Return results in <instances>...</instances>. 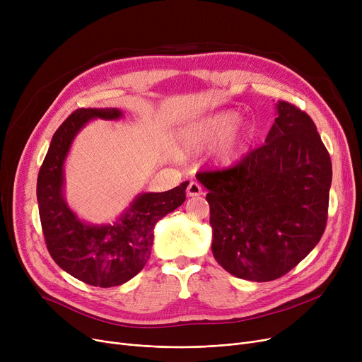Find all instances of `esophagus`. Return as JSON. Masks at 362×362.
<instances>
[{"label":"esophagus","mask_w":362,"mask_h":362,"mask_svg":"<svg viewBox=\"0 0 362 362\" xmlns=\"http://www.w3.org/2000/svg\"><path fill=\"white\" fill-rule=\"evenodd\" d=\"M186 194H187V197H199V195L204 194L202 186L198 182H191V183L187 185Z\"/></svg>","instance_id":"1"}]
</instances>
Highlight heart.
<instances>
[{
    "label": "heart",
    "mask_w": 362,
    "mask_h": 362,
    "mask_svg": "<svg viewBox=\"0 0 362 362\" xmlns=\"http://www.w3.org/2000/svg\"><path fill=\"white\" fill-rule=\"evenodd\" d=\"M238 119V112L223 111L189 124L185 133L186 146L192 151H201L224 141L218 151V161L226 165L235 163L248 142L245 132L233 130Z\"/></svg>",
    "instance_id": "obj_1"
}]
</instances>
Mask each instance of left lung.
<instances>
[{
  "label": "left lung",
  "instance_id": "1",
  "mask_svg": "<svg viewBox=\"0 0 362 362\" xmlns=\"http://www.w3.org/2000/svg\"><path fill=\"white\" fill-rule=\"evenodd\" d=\"M265 144L224 170L198 171L208 189L213 255L230 274L276 280L305 258L327 223L332 161L305 111L279 101Z\"/></svg>",
  "mask_w": 362,
  "mask_h": 362
}]
</instances>
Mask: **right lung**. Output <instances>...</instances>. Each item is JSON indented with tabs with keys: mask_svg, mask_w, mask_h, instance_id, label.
<instances>
[{
	"mask_svg": "<svg viewBox=\"0 0 362 362\" xmlns=\"http://www.w3.org/2000/svg\"><path fill=\"white\" fill-rule=\"evenodd\" d=\"M122 116L119 108L71 112L54 133L37 175L36 197L48 252L66 273L90 286H120L145 267L157 221L185 202L189 185L183 182L167 192L138 195L112 224L93 226L78 218L63 194V167L71 142L88 122Z\"/></svg>",
	"mask_w": 362,
	"mask_h": 362,
	"instance_id": "add662e5",
	"label": "right lung"
}]
</instances>
